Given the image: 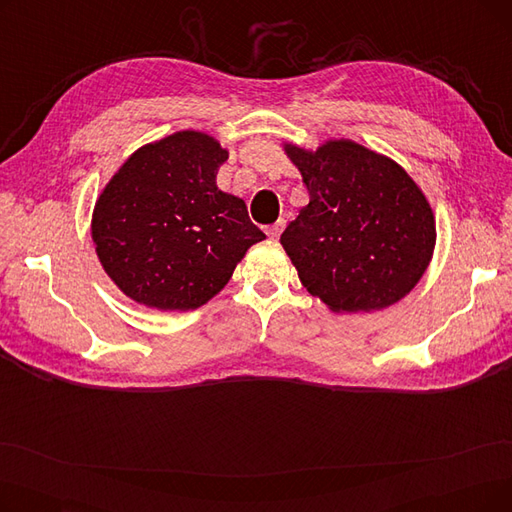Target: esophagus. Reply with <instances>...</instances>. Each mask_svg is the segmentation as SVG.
<instances>
[{"instance_id":"34e87169","label":"esophagus","mask_w":512,"mask_h":512,"mask_svg":"<svg viewBox=\"0 0 512 512\" xmlns=\"http://www.w3.org/2000/svg\"><path fill=\"white\" fill-rule=\"evenodd\" d=\"M284 226H286V220H278L276 224H272V226H267V236H270V238H278L280 234H282V230H284Z\"/></svg>"}]
</instances>
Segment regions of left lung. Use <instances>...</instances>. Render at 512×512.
Listing matches in <instances>:
<instances>
[{
	"instance_id": "left-lung-1",
	"label": "left lung",
	"mask_w": 512,
	"mask_h": 512,
	"mask_svg": "<svg viewBox=\"0 0 512 512\" xmlns=\"http://www.w3.org/2000/svg\"><path fill=\"white\" fill-rule=\"evenodd\" d=\"M309 203L280 236L303 286L334 313L380 311L415 288L432 261L436 220L394 159L351 139L315 151L286 143Z\"/></svg>"
}]
</instances>
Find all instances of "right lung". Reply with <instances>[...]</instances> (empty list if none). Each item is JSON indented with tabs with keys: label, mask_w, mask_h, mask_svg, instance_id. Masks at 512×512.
Here are the masks:
<instances>
[{
	"label": "right lung",
	"mask_w": 512,
	"mask_h": 512,
	"mask_svg": "<svg viewBox=\"0 0 512 512\" xmlns=\"http://www.w3.org/2000/svg\"><path fill=\"white\" fill-rule=\"evenodd\" d=\"M228 159L211 134L180 130L134 151L91 220L105 274L139 305L191 311L218 294L265 234L215 184Z\"/></svg>",
	"instance_id": "right-lung-1"
}]
</instances>
